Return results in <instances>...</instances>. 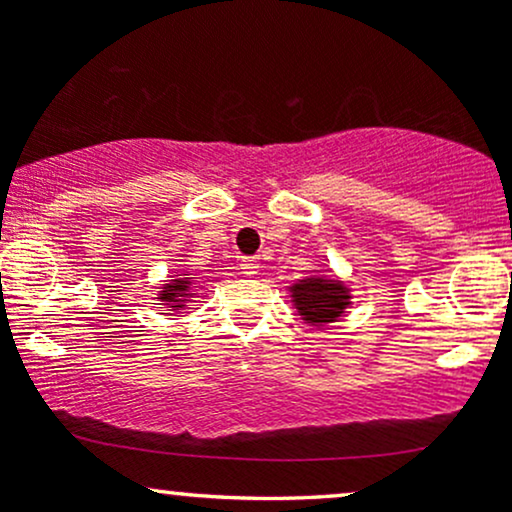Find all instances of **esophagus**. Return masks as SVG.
<instances>
[{
  "instance_id": "obj_1",
  "label": "esophagus",
  "mask_w": 512,
  "mask_h": 512,
  "mask_svg": "<svg viewBox=\"0 0 512 512\" xmlns=\"http://www.w3.org/2000/svg\"><path fill=\"white\" fill-rule=\"evenodd\" d=\"M240 269H243L245 276H255L257 269H260V260L257 257H243L240 260Z\"/></svg>"
}]
</instances>
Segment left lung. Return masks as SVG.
Segmentation results:
<instances>
[{
    "instance_id": "left-lung-1",
    "label": "left lung",
    "mask_w": 512,
    "mask_h": 512,
    "mask_svg": "<svg viewBox=\"0 0 512 512\" xmlns=\"http://www.w3.org/2000/svg\"><path fill=\"white\" fill-rule=\"evenodd\" d=\"M291 303L310 327H325L337 322L351 305V289L337 276H305L289 286Z\"/></svg>"
}]
</instances>
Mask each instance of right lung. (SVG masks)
Returning <instances> with one entry per match:
<instances>
[{"instance_id": "add662e5", "label": "right lung", "mask_w": 512, "mask_h": 512, "mask_svg": "<svg viewBox=\"0 0 512 512\" xmlns=\"http://www.w3.org/2000/svg\"><path fill=\"white\" fill-rule=\"evenodd\" d=\"M195 284H197V276L175 274L173 279H168V284H163L161 291L156 293L158 301H161L158 305L178 313V310L185 308V303L190 301V298H195V291H197Z\"/></svg>"}]
</instances>
